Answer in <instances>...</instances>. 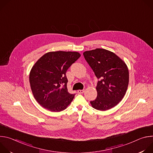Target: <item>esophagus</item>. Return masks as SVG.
I'll return each mask as SVG.
<instances>
[{"label": "esophagus", "mask_w": 153, "mask_h": 153, "mask_svg": "<svg viewBox=\"0 0 153 153\" xmlns=\"http://www.w3.org/2000/svg\"><path fill=\"white\" fill-rule=\"evenodd\" d=\"M85 92V90H79L78 91H77V93H79V94H82V93H83Z\"/></svg>", "instance_id": "1"}]
</instances>
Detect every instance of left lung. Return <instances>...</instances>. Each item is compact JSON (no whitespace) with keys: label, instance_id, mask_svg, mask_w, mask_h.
<instances>
[{"label":"left lung","instance_id":"left-lung-1","mask_svg":"<svg viewBox=\"0 0 153 153\" xmlns=\"http://www.w3.org/2000/svg\"><path fill=\"white\" fill-rule=\"evenodd\" d=\"M83 56L98 81L97 96L91 101L97 110L106 111L114 107L123 98L129 83V72L125 63L114 53L97 48L86 51Z\"/></svg>","mask_w":153,"mask_h":153}]
</instances>
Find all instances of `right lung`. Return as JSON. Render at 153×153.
<instances>
[{"label": "right lung", "mask_w": 153, "mask_h": 153, "mask_svg": "<svg viewBox=\"0 0 153 153\" xmlns=\"http://www.w3.org/2000/svg\"><path fill=\"white\" fill-rule=\"evenodd\" d=\"M77 52L53 51L42 56L30 73L33 96L43 108L53 112L64 110L75 94L68 91L66 72L79 57Z\"/></svg>", "instance_id": "right-lung-1"}]
</instances>
